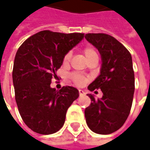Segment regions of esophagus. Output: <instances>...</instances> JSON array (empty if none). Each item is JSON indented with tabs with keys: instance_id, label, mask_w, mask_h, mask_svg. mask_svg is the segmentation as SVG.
<instances>
[{
	"instance_id": "34e87169",
	"label": "esophagus",
	"mask_w": 150,
	"mask_h": 150,
	"mask_svg": "<svg viewBox=\"0 0 150 150\" xmlns=\"http://www.w3.org/2000/svg\"><path fill=\"white\" fill-rule=\"evenodd\" d=\"M79 96H83L85 94V92L83 90H79Z\"/></svg>"
}]
</instances>
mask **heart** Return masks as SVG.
Returning a JSON list of instances; mask_svg holds the SVG:
<instances>
[{
	"instance_id": "1",
	"label": "heart",
	"mask_w": 150,
	"mask_h": 150,
	"mask_svg": "<svg viewBox=\"0 0 150 150\" xmlns=\"http://www.w3.org/2000/svg\"><path fill=\"white\" fill-rule=\"evenodd\" d=\"M83 52L86 56V58L88 60H89L91 58L93 57H96V56H98V52L97 50H96L95 47H93L92 46H85L84 48L83 49ZM71 52H67L66 54L63 59H62V62L63 64H67L69 62H70V59H71ZM72 80L74 81L75 84L79 85V86H82L85 83V82L88 80L87 77H85L84 75H82L80 74H78V73H73L71 75Z\"/></svg>"
}]
</instances>
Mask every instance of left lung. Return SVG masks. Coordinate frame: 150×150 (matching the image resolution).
I'll return each mask as SVG.
<instances>
[{
  "mask_svg": "<svg viewBox=\"0 0 150 150\" xmlns=\"http://www.w3.org/2000/svg\"><path fill=\"white\" fill-rule=\"evenodd\" d=\"M85 38L100 53V75L88 86L100 89L101 99L88 94L91 104L85 109L86 122L91 131L110 134L121 128L132 108L135 78L131 54L119 41L106 34H87Z\"/></svg>",
  "mask_w": 150,
  "mask_h": 150,
  "instance_id": "8db88e82",
  "label": "left lung"
}]
</instances>
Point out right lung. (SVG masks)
Instances as JSON below:
<instances>
[{"mask_svg":"<svg viewBox=\"0 0 150 150\" xmlns=\"http://www.w3.org/2000/svg\"><path fill=\"white\" fill-rule=\"evenodd\" d=\"M84 37L82 33L40 31L25 41L16 53L13 82L15 100L25 124L34 132L48 135L64 125L66 113L79 91L71 86L50 88L52 79L70 50Z\"/></svg>","mask_w":150,"mask_h":150,"instance_id":"right-lung-1","label":"right lung"}]
</instances>
